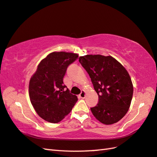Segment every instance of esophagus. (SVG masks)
<instances>
[{
	"mask_svg": "<svg viewBox=\"0 0 157 157\" xmlns=\"http://www.w3.org/2000/svg\"><path fill=\"white\" fill-rule=\"evenodd\" d=\"M79 98H84L85 97H86V92H85V91H82V92H81V94H79Z\"/></svg>",
	"mask_w": 157,
	"mask_h": 157,
	"instance_id": "34e87169",
	"label": "esophagus"
}]
</instances>
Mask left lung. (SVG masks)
Instances as JSON below:
<instances>
[{"instance_id":"left-lung-1","label":"left lung","mask_w":157,"mask_h":157,"mask_svg":"<svg viewBox=\"0 0 157 157\" xmlns=\"http://www.w3.org/2000/svg\"><path fill=\"white\" fill-rule=\"evenodd\" d=\"M79 61L89 74L99 100L91 108L95 118L104 124H112L128 112L133 86L128 71L112 56L87 55Z\"/></svg>"}]
</instances>
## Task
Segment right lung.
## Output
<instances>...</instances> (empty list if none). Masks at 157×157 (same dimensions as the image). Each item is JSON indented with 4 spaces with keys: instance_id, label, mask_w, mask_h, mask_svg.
I'll return each mask as SVG.
<instances>
[{
    "instance_id": "1",
    "label": "right lung",
    "mask_w": 157,
    "mask_h": 157,
    "mask_svg": "<svg viewBox=\"0 0 157 157\" xmlns=\"http://www.w3.org/2000/svg\"><path fill=\"white\" fill-rule=\"evenodd\" d=\"M78 55L64 52L49 54L38 65L29 82L31 102L37 114L51 123L61 121L78 101L63 83L67 67Z\"/></svg>"
}]
</instances>
